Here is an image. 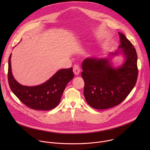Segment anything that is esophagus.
<instances>
[{
    "label": "esophagus",
    "instance_id": "34e87169",
    "mask_svg": "<svg viewBox=\"0 0 150 150\" xmlns=\"http://www.w3.org/2000/svg\"><path fill=\"white\" fill-rule=\"evenodd\" d=\"M73 71H74V73L75 75H79V74L80 73V68H79V66L77 65H75L73 67Z\"/></svg>",
    "mask_w": 150,
    "mask_h": 150
}]
</instances>
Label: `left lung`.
Masks as SVG:
<instances>
[{
    "instance_id": "obj_1",
    "label": "left lung",
    "mask_w": 150,
    "mask_h": 150,
    "mask_svg": "<svg viewBox=\"0 0 150 150\" xmlns=\"http://www.w3.org/2000/svg\"><path fill=\"white\" fill-rule=\"evenodd\" d=\"M120 44L115 53L105 57H87L82 62L83 95L96 109H106L122 103L135 87L138 78L137 54L125 35L119 33ZM122 55L124 62L115 67L112 59Z\"/></svg>"
}]
</instances>
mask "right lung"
Segmentation results:
<instances>
[{
  "label": "right lung",
  "mask_w": 150,
  "mask_h": 150,
  "mask_svg": "<svg viewBox=\"0 0 150 150\" xmlns=\"http://www.w3.org/2000/svg\"><path fill=\"white\" fill-rule=\"evenodd\" d=\"M11 56L8 60V82L13 93L28 108L39 110H50L59 104L68 83L74 77L72 68L57 71L50 78L35 86L21 85L14 78L11 68Z\"/></svg>",
  "instance_id": "obj_1"
}]
</instances>
